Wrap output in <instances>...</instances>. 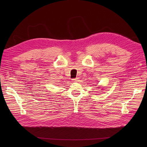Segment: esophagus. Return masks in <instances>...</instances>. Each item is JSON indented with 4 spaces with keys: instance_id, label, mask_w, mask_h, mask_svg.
<instances>
[{
    "instance_id": "obj_1",
    "label": "esophagus",
    "mask_w": 147,
    "mask_h": 147,
    "mask_svg": "<svg viewBox=\"0 0 147 147\" xmlns=\"http://www.w3.org/2000/svg\"><path fill=\"white\" fill-rule=\"evenodd\" d=\"M72 80L74 82H77L78 80V78H73Z\"/></svg>"
}]
</instances>
